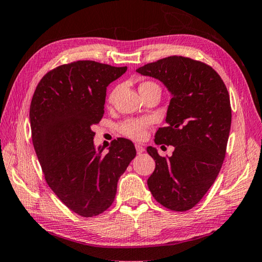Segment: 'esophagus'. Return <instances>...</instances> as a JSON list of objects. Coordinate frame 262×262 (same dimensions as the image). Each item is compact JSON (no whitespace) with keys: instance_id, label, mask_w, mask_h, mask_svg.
<instances>
[{"instance_id":"esophagus-1","label":"esophagus","mask_w":262,"mask_h":262,"mask_svg":"<svg viewBox=\"0 0 262 262\" xmlns=\"http://www.w3.org/2000/svg\"><path fill=\"white\" fill-rule=\"evenodd\" d=\"M136 149H137V152L138 154H141V152L145 151V148L142 147L141 145H136Z\"/></svg>"}]
</instances>
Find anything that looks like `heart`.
Listing matches in <instances>:
<instances>
[{"instance_id":"obj_1","label":"heart","mask_w":262,"mask_h":262,"mask_svg":"<svg viewBox=\"0 0 262 262\" xmlns=\"http://www.w3.org/2000/svg\"><path fill=\"white\" fill-rule=\"evenodd\" d=\"M151 85H156V84L152 82H142L139 85V91L142 90V89L151 86ZM113 95H114V93H112L110 99H112ZM149 124H150L149 118H131V120H126L124 122H122L120 126H118V131H120L123 136L130 138V139L141 140L142 138L145 137L146 129Z\"/></svg>"}]
</instances>
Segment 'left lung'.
<instances>
[{
  "label": "left lung",
  "mask_w": 262,
  "mask_h": 262,
  "mask_svg": "<svg viewBox=\"0 0 262 262\" xmlns=\"http://www.w3.org/2000/svg\"><path fill=\"white\" fill-rule=\"evenodd\" d=\"M137 72L161 81L172 97L166 126L157 130L154 141L173 146L174 150L170 157H162L156 148L147 147L155 161L148 188L165 208L190 210L223 166L231 124L228 91L213 68L181 56L147 63Z\"/></svg>",
  "instance_id": "8db88e82"
}]
</instances>
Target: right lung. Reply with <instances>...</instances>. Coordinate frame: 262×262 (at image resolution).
I'll list each match as a JSON object with an SVG mask.
<instances>
[{
    "label": "right lung",
    "mask_w": 262,
    "mask_h": 262,
    "mask_svg": "<svg viewBox=\"0 0 262 262\" xmlns=\"http://www.w3.org/2000/svg\"><path fill=\"white\" fill-rule=\"evenodd\" d=\"M126 70L92 60L61 65L42 77L32 99V140L48 185L85 218L110 208L118 179L137 154L124 138L113 141L107 154L93 144L107 86Z\"/></svg>",
    "instance_id": "add662e5"
}]
</instances>
